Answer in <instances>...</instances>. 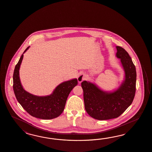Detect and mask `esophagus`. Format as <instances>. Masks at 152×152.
Wrapping results in <instances>:
<instances>
[{"mask_svg": "<svg viewBox=\"0 0 152 152\" xmlns=\"http://www.w3.org/2000/svg\"><path fill=\"white\" fill-rule=\"evenodd\" d=\"M86 77H87L86 75L84 74V73H81V74H80L78 76V77H77V80H78V83H82L84 80L86 79Z\"/></svg>", "mask_w": 152, "mask_h": 152, "instance_id": "1", "label": "esophagus"}]
</instances>
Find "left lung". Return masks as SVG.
Returning a JSON list of instances; mask_svg holds the SVG:
<instances>
[{
  "instance_id": "obj_1",
  "label": "left lung",
  "mask_w": 152,
  "mask_h": 152,
  "mask_svg": "<svg viewBox=\"0 0 152 152\" xmlns=\"http://www.w3.org/2000/svg\"><path fill=\"white\" fill-rule=\"evenodd\" d=\"M116 56L120 62L125 72V78L119 87L113 91H105L96 84L83 81L85 108L88 114L99 120L116 118L121 115L133 101L136 91L137 72L131 57L124 49L116 47Z\"/></svg>"
}]
</instances>
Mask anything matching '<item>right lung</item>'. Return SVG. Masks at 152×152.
<instances>
[{
	"instance_id": "1",
	"label": "right lung",
	"mask_w": 152,
	"mask_h": 152,
	"mask_svg": "<svg viewBox=\"0 0 152 152\" xmlns=\"http://www.w3.org/2000/svg\"><path fill=\"white\" fill-rule=\"evenodd\" d=\"M24 51L16 64L13 74V90L19 103L23 109L33 117L41 119H52L59 116L64 110L69 93L77 85V78L60 83L50 95L39 96L26 91L20 83L19 69L23 58Z\"/></svg>"
}]
</instances>
